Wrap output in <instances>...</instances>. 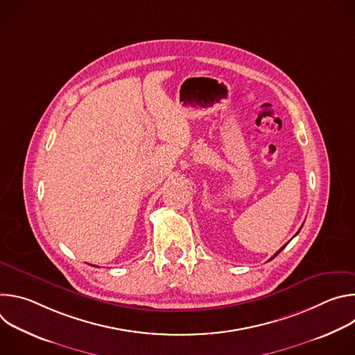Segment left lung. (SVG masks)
Returning a JSON list of instances; mask_svg holds the SVG:
<instances>
[{
	"label": "left lung",
	"instance_id": "left-lung-1",
	"mask_svg": "<svg viewBox=\"0 0 355 355\" xmlns=\"http://www.w3.org/2000/svg\"><path fill=\"white\" fill-rule=\"evenodd\" d=\"M282 248H284V247H282ZM282 248H281V250H282ZM281 250H278V251L275 252V256H278V254H279V251H281ZM275 256H274V257H275ZM274 257H272V259H274ZM272 259H271V260H272Z\"/></svg>",
	"mask_w": 355,
	"mask_h": 355
}]
</instances>
